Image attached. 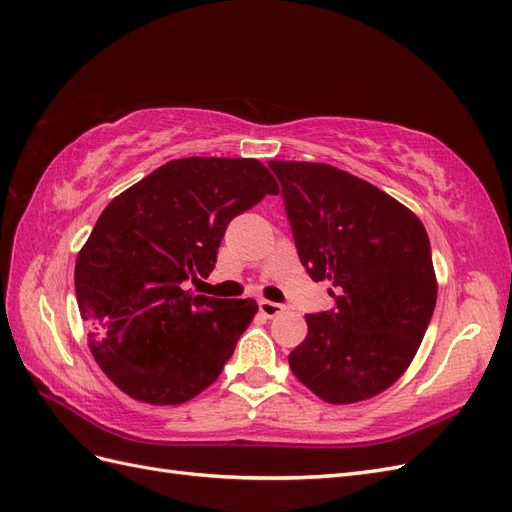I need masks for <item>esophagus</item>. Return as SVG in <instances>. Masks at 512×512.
<instances>
[{
    "label": "esophagus",
    "instance_id": "34e87169",
    "mask_svg": "<svg viewBox=\"0 0 512 512\" xmlns=\"http://www.w3.org/2000/svg\"><path fill=\"white\" fill-rule=\"evenodd\" d=\"M258 309H260V314H265L267 318H273V316H277V314H282V312H284V305L262 299V301L258 303Z\"/></svg>",
    "mask_w": 512,
    "mask_h": 512
}]
</instances>
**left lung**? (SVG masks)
I'll return each mask as SVG.
<instances>
[{"label": "left lung", "instance_id": "obj_1", "mask_svg": "<svg viewBox=\"0 0 512 512\" xmlns=\"http://www.w3.org/2000/svg\"><path fill=\"white\" fill-rule=\"evenodd\" d=\"M301 265L329 280L335 307L307 314V337L288 354L292 374L329 404L389 389L408 369L436 307L427 230L393 196L346 170L269 162Z\"/></svg>", "mask_w": 512, "mask_h": 512}]
</instances>
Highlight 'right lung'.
Segmentation results:
<instances>
[{
    "mask_svg": "<svg viewBox=\"0 0 512 512\" xmlns=\"http://www.w3.org/2000/svg\"><path fill=\"white\" fill-rule=\"evenodd\" d=\"M277 192L258 160L183 158L108 203L76 256L74 288L89 350L123 393L177 406L222 374L258 305L188 284L213 271L230 220Z\"/></svg>",
    "mask_w": 512,
    "mask_h": 512,
    "instance_id": "1",
    "label": "right lung"
}]
</instances>
